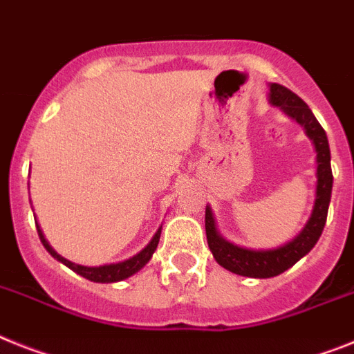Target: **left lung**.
Listing matches in <instances>:
<instances>
[{
  "instance_id": "obj_1",
  "label": "left lung",
  "mask_w": 354,
  "mask_h": 354,
  "mask_svg": "<svg viewBox=\"0 0 354 354\" xmlns=\"http://www.w3.org/2000/svg\"><path fill=\"white\" fill-rule=\"evenodd\" d=\"M268 102L281 109L286 117L295 120L313 144L315 153H317V158H315V162H317V172H315L317 185H315V201L311 216L306 221L301 232L297 234L292 241L284 243L277 248H268V250H254V248H245V246H237L227 241L219 234L210 205H207V209H205V232H207V243H209L214 259L228 272L254 279H270L286 272L317 245L324 230V225H326V218H328L331 189H333L328 136H326V131L322 129L319 120L315 118L311 109L308 108V104L301 97H297L293 91L281 84H275V82L268 84Z\"/></svg>"
}]
</instances>
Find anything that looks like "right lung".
<instances>
[{
  "label": "right lung",
  "mask_w": 354,
  "mask_h": 354,
  "mask_svg": "<svg viewBox=\"0 0 354 354\" xmlns=\"http://www.w3.org/2000/svg\"><path fill=\"white\" fill-rule=\"evenodd\" d=\"M35 227H37V234H39L41 243H43V246L48 250V254L52 255L53 259H57L59 263H62L64 266H68V268L73 270L75 273H79V275H82L84 279H88V281H93V283H118V281H124V279L135 275L136 272H140L145 264L149 263L151 257H153L154 250H156V246H158L160 234H162V227H160L158 230L154 232L153 239L147 243V246L142 248L136 255L129 257V259L113 264H102V266H82V264L71 263V261L64 259L62 255H59L57 252L50 246V243L46 241V237H44L43 230H41L39 223H35Z\"/></svg>",
  "instance_id": "1"
}]
</instances>
